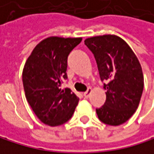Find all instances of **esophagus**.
Masks as SVG:
<instances>
[{
    "label": "esophagus",
    "mask_w": 154,
    "mask_h": 154,
    "mask_svg": "<svg viewBox=\"0 0 154 154\" xmlns=\"http://www.w3.org/2000/svg\"><path fill=\"white\" fill-rule=\"evenodd\" d=\"M92 94V88H88V90L86 92H84L83 93V96L85 97V98H88L90 96V94Z\"/></svg>",
    "instance_id": "esophagus-1"
}]
</instances>
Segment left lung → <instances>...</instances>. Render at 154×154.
<instances>
[{"label":"left lung","instance_id":"8db88e82","mask_svg":"<svg viewBox=\"0 0 154 154\" xmlns=\"http://www.w3.org/2000/svg\"><path fill=\"white\" fill-rule=\"evenodd\" d=\"M84 44L93 52L101 81H105L106 100L96 108L98 119L119 126L131 118L139 106L143 91L140 63L121 37L104 35L86 38Z\"/></svg>","mask_w":154,"mask_h":154}]
</instances>
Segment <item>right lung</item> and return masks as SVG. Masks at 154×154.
Here are the masks:
<instances>
[{
	"instance_id": "add662e5",
	"label": "right lung",
	"mask_w": 154,
	"mask_h": 154,
	"mask_svg": "<svg viewBox=\"0 0 154 154\" xmlns=\"http://www.w3.org/2000/svg\"><path fill=\"white\" fill-rule=\"evenodd\" d=\"M82 37L49 36L38 43L26 61L23 84L26 97L35 116L46 125L66 123L74 113L79 98L69 88L61 89L67 79V59Z\"/></svg>"
}]
</instances>
